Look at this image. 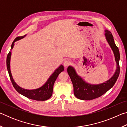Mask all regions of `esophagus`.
Returning <instances> with one entry per match:
<instances>
[{
  "label": "esophagus",
  "instance_id": "esophagus-1",
  "mask_svg": "<svg viewBox=\"0 0 127 127\" xmlns=\"http://www.w3.org/2000/svg\"><path fill=\"white\" fill-rule=\"evenodd\" d=\"M70 64H71V62H70V61H68V60H65V61L64 62V63H63L64 65L65 66H68V65H69Z\"/></svg>",
  "mask_w": 127,
  "mask_h": 127
}]
</instances>
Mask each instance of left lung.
<instances>
[{"instance_id": "left-lung-1", "label": "left lung", "mask_w": 127, "mask_h": 127, "mask_svg": "<svg viewBox=\"0 0 127 127\" xmlns=\"http://www.w3.org/2000/svg\"><path fill=\"white\" fill-rule=\"evenodd\" d=\"M105 32L106 39L112 49L115 56V59L117 65V69L113 77L109 80L101 84L92 85L86 82L80 76L77 74L73 67L69 66L67 68V72L73 86L74 94L77 98L80 100H93L100 97L113 87L119 77L120 73V54L119 49L116 46L111 32L106 30H105Z\"/></svg>"}]
</instances>
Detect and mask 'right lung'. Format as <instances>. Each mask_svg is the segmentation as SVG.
<instances>
[{
    "label": "right lung",
    "instance_id": "right-lung-1",
    "mask_svg": "<svg viewBox=\"0 0 127 127\" xmlns=\"http://www.w3.org/2000/svg\"><path fill=\"white\" fill-rule=\"evenodd\" d=\"M26 35L23 36H21V37H17L15 38L13 42H12L11 46V50L13 48L14 45V42L19 40L21 39L26 36ZM12 53L11 51H9L8 53L7 58V67L8 69V73H9L10 79L11 80L12 85L14 87V89L16 90V91L20 93V94L22 95L25 97H26L30 99L35 100L37 101H45L48 100L49 98L51 97L53 94V86L54 84L55 81L57 79L58 76L62 71L64 70V66L63 65H61L57 69H56L53 73L51 75L49 78L47 80L46 83L40 88L35 90H27L24 89L23 88L19 86L16 84L13 78L12 77V75L10 72V57H11Z\"/></svg>",
    "mask_w": 127,
    "mask_h": 127
}]
</instances>
